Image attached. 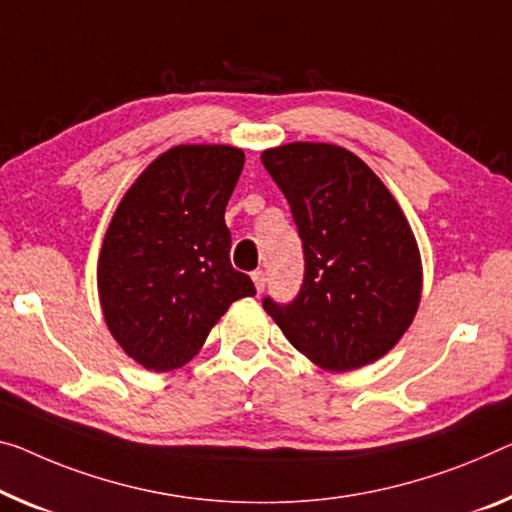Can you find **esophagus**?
<instances>
[{
	"instance_id": "obj_1",
	"label": "esophagus",
	"mask_w": 512,
	"mask_h": 512,
	"mask_svg": "<svg viewBox=\"0 0 512 512\" xmlns=\"http://www.w3.org/2000/svg\"><path fill=\"white\" fill-rule=\"evenodd\" d=\"M251 279H254V286H256L258 293H263V290H265V283H267L265 272H263V270H256L254 274H251Z\"/></svg>"
}]
</instances>
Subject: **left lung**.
<instances>
[{"mask_svg":"<svg viewBox=\"0 0 512 512\" xmlns=\"http://www.w3.org/2000/svg\"><path fill=\"white\" fill-rule=\"evenodd\" d=\"M304 249L293 302L265 297L290 343L327 371L366 366L398 343L421 300V258L396 199L357 155L286 144L261 155Z\"/></svg>","mask_w":512,"mask_h":512,"instance_id":"obj_1","label":"left lung"}]
</instances>
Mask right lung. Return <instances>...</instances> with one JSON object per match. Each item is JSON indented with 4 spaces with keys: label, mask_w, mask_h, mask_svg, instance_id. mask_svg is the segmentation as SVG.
Wrapping results in <instances>:
<instances>
[{
    "label": "right lung",
    "mask_w": 512,
    "mask_h": 512,
    "mask_svg": "<svg viewBox=\"0 0 512 512\" xmlns=\"http://www.w3.org/2000/svg\"><path fill=\"white\" fill-rule=\"evenodd\" d=\"M245 167L233 146H176L148 164L102 242L98 290L109 332L148 371L190 361L254 281L231 265L224 210Z\"/></svg>",
    "instance_id": "obj_1"
}]
</instances>
